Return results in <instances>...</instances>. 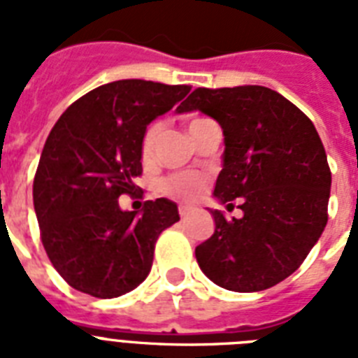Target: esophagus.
Listing matches in <instances>:
<instances>
[{"mask_svg":"<svg viewBox=\"0 0 358 358\" xmlns=\"http://www.w3.org/2000/svg\"><path fill=\"white\" fill-rule=\"evenodd\" d=\"M193 212H195V208H193V206H184V204H182V206L178 208V213H180V217H182V219H185L187 215H191Z\"/></svg>","mask_w":358,"mask_h":358,"instance_id":"esophagus-1","label":"esophagus"}]
</instances>
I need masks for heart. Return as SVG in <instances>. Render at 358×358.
I'll return each instance as SVG.
<instances>
[{"instance_id": "obj_1", "label": "heart", "mask_w": 358, "mask_h": 358, "mask_svg": "<svg viewBox=\"0 0 358 358\" xmlns=\"http://www.w3.org/2000/svg\"><path fill=\"white\" fill-rule=\"evenodd\" d=\"M202 119H193L189 122L195 124ZM159 131H162V124L154 122L148 126V129L145 131V137H143V156L150 157V154L154 152V146H156V141L159 137ZM206 185V178L199 173H178L171 174L169 178L163 180L162 191L167 196H173L176 201H193L196 196L201 195L202 189Z\"/></svg>"}]
</instances>
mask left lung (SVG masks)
<instances>
[{"label":"left lung","mask_w":358,"mask_h":358,"mask_svg":"<svg viewBox=\"0 0 358 358\" xmlns=\"http://www.w3.org/2000/svg\"><path fill=\"white\" fill-rule=\"evenodd\" d=\"M176 111H201L223 128L213 196L221 204L241 199L243 212L229 221L210 210L215 232L195 249L199 267L232 292L271 288L303 264L327 224L331 169L314 124L260 85L199 87Z\"/></svg>","instance_id":"left-lung-1"}]
</instances>
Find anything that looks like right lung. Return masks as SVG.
Segmentation results:
<instances>
[{
  "mask_svg": "<svg viewBox=\"0 0 358 358\" xmlns=\"http://www.w3.org/2000/svg\"><path fill=\"white\" fill-rule=\"evenodd\" d=\"M191 91L145 80H120L87 92L48 135L33 204L46 255L59 275L83 294L113 299L150 273L157 236L180 219L169 199L122 212L143 173L146 126Z\"/></svg>",
  "mask_w": 358,
  "mask_h": 358,
  "instance_id": "obj_1",
  "label": "right lung"
}]
</instances>
